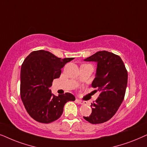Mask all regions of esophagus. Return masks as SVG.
<instances>
[{"instance_id":"obj_1","label":"esophagus","mask_w":147,"mask_h":147,"mask_svg":"<svg viewBox=\"0 0 147 147\" xmlns=\"http://www.w3.org/2000/svg\"><path fill=\"white\" fill-rule=\"evenodd\" d=\"M77 102L79 103V104H81V105H83V104H87V102H86V101H81V100H79V99H77Z\"/></svg>"}]
</instances>
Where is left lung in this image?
Masks as SVG:
<instances>
[{
	"mask_svg": "<svg viewBox=\"0 0 147 147\" xmlns=\"http://www.w3.org/2000/svg\"><path fill=\"white\" fill-rule=\"evenodd\" d=\"M84 60L97 62L96 75L91 86L100 93L91 103V115L83 118L91 124H101L114 116L124 100L128 72L120 56L107 51H99Z\"/></svg>",
	"mask_w": 147,
	"mask_h": 147,
	"instance_id": "8db88e82",
	"label": "left lung"
}]
</instances>
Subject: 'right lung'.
Instances as JSON below:
<instances>
[{
    "mask_svg": "<svg viewBox=\"0 0 147 147\" xmlns=\"http://www.w3.org/2000/svg\"><path fill=\"white\" fill-rule=\"evenodd\" d=\"M74 58L62 59L48 51L37 50L29 54L21 68L20 94L25 108L37 122L48 124L58 120L64 106L75 97L70 93L56 96L49 89L60 77L61 68Z\"/></svg>",
    "mask_w": 147,
    "mask_h": 147,
    "instance_id": "1",
    "label": "right lung"
}]
</instances>
